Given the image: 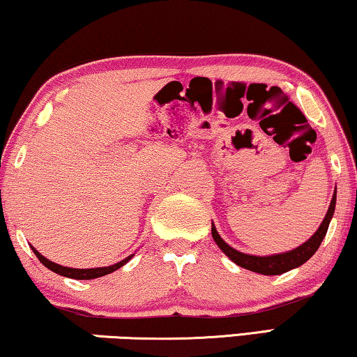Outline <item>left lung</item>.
<instances>
[{
  "mask_svg": "<svg viewBox=\"0 0 357 357\" xmlns=\"http://www.w3.org/2000/svg\"><path fill=\"white\" fill-rule=\"evenodd\" d=\"M335 202H337V190L332 196L331 206H328V211L326 213L324 220H322L321 227L317 228V231L311 236V238L298 245L297 249L284 252V254H276V255H268V257H257V255H249L243 254V252L233 249L231 245H228L225 241L220 238L217 228L213 227L212 223V238L215 241L218 248L223 250V254L229 257V260H233L236 265L245 268V270L259 273V274H266V276H276V274H282L286 271L294 270V268H298L303 265L306 260H310L312 255L316 254V250L319 249V245L324 239V236L328 229V223L332 220L333 212H335Z\"/></svg>",
  "mask_w": 357,
  "mask_h": 357,
  "instance_id": "obj_1",
  "label": "left lung"
}]
</instances>
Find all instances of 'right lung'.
Masks as SVG:
<instances>
[{"mask_svg": "<svg viewBox=\"0 0 357 357\" xmlns=\"http://www.w3.org/2000/svg\"><path fill=\"white\" fill-rule=\"evenodd\" d=\"M31 250L35 252V255L38 257V260H40L43 265L49 270L60 274V276H65V278H71V279H96V278H102L105 276V274H109L113 271H116L118 268H121L123 265H126L130 259H132V255L126 257L124 260L114 263V265H109V266H102V268H87V270H78V268H67V266H62V265H57V263H54L51 260H47L46 257H43L40 252H38L35 248L31 245Z\"/></svg>", "mask_w": 357, "mask_h": 357, "instance_id": "1", "label": "right lung"}]
</instances>
